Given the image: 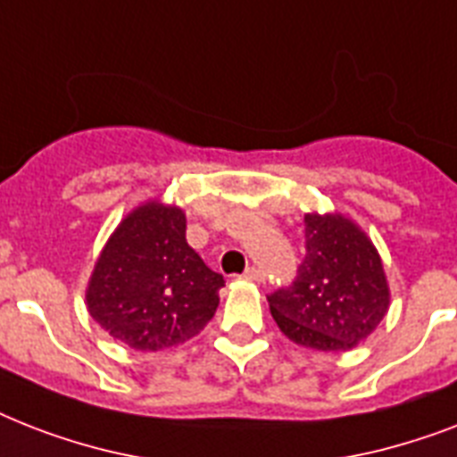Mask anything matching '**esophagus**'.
<instances>
[{
    "label": "esophagus",
    "instance_id": "34e87169",
    "mask_svg": "<svg viewBox=\"0 0 457 457\" xmlns=\"http://www.w3.org/2000/svg\"><path fill=\"white\" fill-rule=\"evenodd\" d=\"M244 278L251 279V282H263L265 275L258 270V268H246V270H244Z\"/></svg>",
    "mask_w": 457,
    "mask_h": 457
}]
</instances>
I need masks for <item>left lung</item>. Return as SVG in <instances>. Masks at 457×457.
Returning <instances> with one entry per match:
<instances>
[{
  "label": "left lung",
  "mask_w": 457,
  "mask_h": 457,
  "mask_svg": "<svg viewBox=\"0 0 457 457\" xmlns=\"http://www.w3.org/2000/svg\"><path fill=\"white\" fill-rule=\"evenodd\" d=\"M305 258L289 289L268 296L287 339L341 353L375 332L391 292L379 251L344 213H305Z\"/></svg>",
  "instance_id": "obj_1"
}]
</instances>
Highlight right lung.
<instances>
[{
  "label": "right lung",
  "instance_id": "1",
  "mask_svg": "<svg viewBox=\"0 0 457 457\" xmlns=\"http://www.w3.org/2000/svg\"><path fill=\"white\" fill-rule=\"evenodd\" d=\"M185 211L149 199L111 232L85 289V303L111 339L161 351L192 339L220 303L222 275L187 244Z\"/></svg>",
  "mask_w": 457,
  "mask_h": 457
}]
</instances>
